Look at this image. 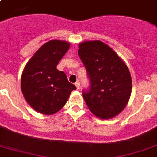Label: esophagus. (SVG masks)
<instances>
[{
  "label": "esophagus",
  "instance_id": "esophagus-1",
  "mask_svg": "<svg viewBox=\"0 0 157 157\" xmlns=\"http://www.w3.org/2000/svg\"><path fill=\"white\" fill-rule=\"evenodd\" d=\"M75 86H76L77 89H80V81H79V80H77V81H76V83H75Z\"/></svg>",
  "mask_w": 157,
  "mask_h": 157
}]
</instances>
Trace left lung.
Masks as SVG:
<instances>
[{"label":"left lung","instance_id":"1","mask_svg":"<svg viewBox=\"0 0 157 157\" xmlns=\"http://www.w3.org/2000/svg\"><path fill=\"white\" fill-rule=\"evenodd\" d=\"M79 57L90 80L83 98L90 110L103 119L118 115L128 102L132 78L127 65L110 47L101 41L79 45Z\"/></svg>","mask_w":157,"mask_h":157}]
</instances>
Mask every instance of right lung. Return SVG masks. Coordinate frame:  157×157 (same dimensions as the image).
<instances>
[{"label": "right lung", "instance_id": "1", "mask_svg": "<svg viewBox=\"0 0 157 157\" xmlns=\"http://www.w3.org/2000/svg\"><path fill=\"white\" fill-rule=\"evenodd\" d=\"M69 48L67 42H48L34 53L23 71L22 93L29 105L39 113H57L65 105L71 92L76 89L66 74L57 69Z\"/></svg>", "mask_w": 157, "mask_h": 157}]
</instances>
